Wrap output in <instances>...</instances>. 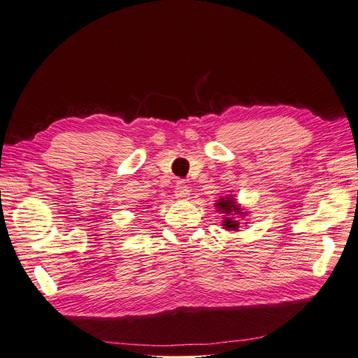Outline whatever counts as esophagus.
I'll return each instance as SVG.
<instances>
[{"mask_svg": "<svg viewBox=\"0 0 358 358\" xmlns=\"http://www.w3.org/2000/svg\"><path fill=\"white\" fill-rule=\"evenodd\" d=\"M191 189L185 180H178L175 187V196L176 199H188L191 196Z\"/></svg>", "mask_w": 358, "mask_h": 358, "instance_id": "esophagus-1", "label": "esophagus"}]
</instances>
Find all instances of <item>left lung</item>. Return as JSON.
I'll return each instance as SVG.
<instances>
[{
  "instance_id": "1",
  "label": "left lung",
  "mask_w": 358,
  "mask_h": 358,
  "mask_svg": "<svg viewBox=\"0 0 358 358\" xmlns=\"http://www.w3.org/2000/svg\"><path fill=\"white\" fill-rule=\"evenodd\" d=\"M216 208L227 215L245 216V212L236 204V200L233 197H225V199L221 197L220 203H216ZM222 227L225 230L236 231V230H239V221H236L234 218H230V216H225V220L222 221Z\"/></svg>"
}]
</instances>
